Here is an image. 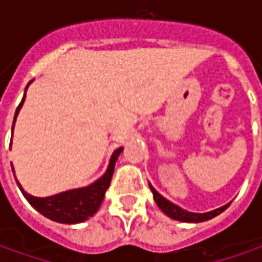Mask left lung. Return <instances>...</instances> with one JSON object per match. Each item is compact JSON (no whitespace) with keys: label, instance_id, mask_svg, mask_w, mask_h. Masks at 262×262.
Listing matches in <instances>:
<instances>
[{"label":"left lung","instance_id":"left-lung-1","mask_svg":"<svg viewBox=\"0 0 262 262\" xmlns=\"http://www.w3.org/2000/svg\"><path fill=\"white\" fill-rule=\"evenodd\" d=\"M150 188H151V191H153V196H155V201H156V204L159 206V208H160L163 213H166L169 217H172V219H175V220H181V222H194V223H198V222L210 220V219L216 217L217 214L223 213L227 207H229V204H227V206L220 207V208L213 210V211H208V213H191V211L182 210L181 207L175 206V204H172L170 201H167L166 198H163V196L160 195L151 185H150Z\"/></svg>","mask_w":262,"mask_h":262}]
</instances>
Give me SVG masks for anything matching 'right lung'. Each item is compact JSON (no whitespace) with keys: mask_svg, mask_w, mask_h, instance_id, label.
<instances>
[{"mask_svg":"<svg viewBox=\"0 0 262 262\" xmlns=\"http://www.w3.org/2000/svg\"><path fill=\"white\" fill-rule=\"evenodd\" d=\"M26 89H27V86H26ZM25 96H23L20 105L15 109L14 121L20 107L25 102ZM13 126H14V124H13ZM121 151H122V147L115 150V153L111 157L109 167H107L105 175L102 176L99 181H96L95 184L86 186V188L71 189V191L61 192V194L48 196V198H37V196L29 195L27 192L21 189V186H18L23 191V195L27 198V201L35 207L39 213H42L48 219L59 222V223H80L83 220H87V217L93 216L99 210V207L105 198L106 189L111 185V179H112L114 169H115V162L118 156L121 155Z\"/></svg>","mask_w":262,"mask_h":262,"instance_id":"add662e5","label":"right lung"}]
</instances>
